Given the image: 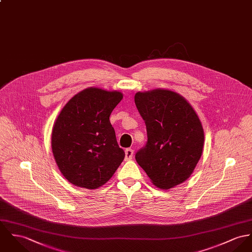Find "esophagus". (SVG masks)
I'll return each mask as SVG.
<instances>
[{"instance_id": "esophagus-1", "label": "esophagus", "mask_w": 252, "mask_h": 252, "mask_svg": "<svg viewBox=\"0 0 252 252\" xmlns=\"http://www.w3.org/2000/svg\"><path fill=\"white\" fill-rule=\"evenodd\" d=\"M133 155H134V150H133V149H131V148H127V149L125 150V160H132Z\"/></svg>"}]
</instances>
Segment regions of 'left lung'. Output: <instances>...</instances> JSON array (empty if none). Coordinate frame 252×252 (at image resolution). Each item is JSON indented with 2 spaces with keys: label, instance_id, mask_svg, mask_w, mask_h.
<instances>
[{
  "label": "left lung",
  "instance_id": "left-lung-1",
  "mask_svg": "<svg viewBox=\"0 0 252 252\" xmlns=\"http://www.w3.org/2000/svg\"><path fill=\"white\" fill-rule=\"evenodd\" d=\"M135 103L147 131L137 163L160 189L183 183L202 155L204 131L198 115L183 96L168 90L137 92Z\"/></svg>",
  "mask_w": 252,
  "mask_h": 252
}]
</instances>
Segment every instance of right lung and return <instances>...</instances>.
Wrapping results in <instances>:
<instances>
[{
  "label": "right lung",
  "mask_w": 252,
  "mask_h": 252,
  "mask_svg": "<svg viewBox=\"0 0 252 252\" xmlns=\"http://www.w3.org/2000/svg\"><path fill=\"white\" fill-rule=\"evenodd\" d=\"M122 98L121 92L89 88L74 95L58 115L51 137L53 155L76 187H102L124 160L110 121Z\"/></svg>",
  "instance_id": "add662e5"
}]
</instances>
